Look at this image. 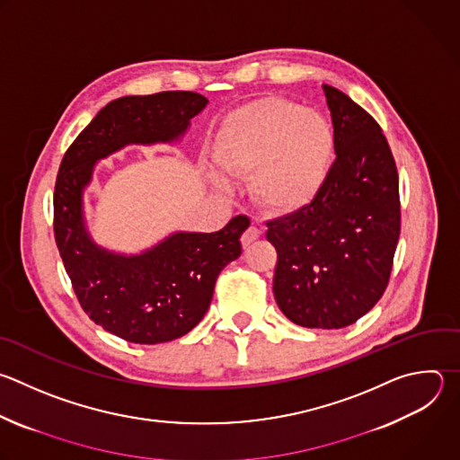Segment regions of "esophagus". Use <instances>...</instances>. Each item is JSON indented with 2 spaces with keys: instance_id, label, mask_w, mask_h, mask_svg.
I'll list each match as a JSON object with an SVG mask.
<instances>
[{
  "instance_id": "esophagus-1",
  "label": "esophagus",
  "mask_w": 460,
  "mask_h": 460,
  "mask_svg": "<svg viewBox=\"0 0 460 460\" xmlns=\"http://www.w3.org/2000/svg\"><path fill=\"white\" fill-rule=\"evenodd\" d=\"M260 234H261V231H260L256 226H251L249 229H245V233H243V234H242V238H240V242H242L243 249H247L254 240H258V238H260Z\"/></svg>"
}]
</instances>
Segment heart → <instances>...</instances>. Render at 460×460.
I'll return each mask as SVG.
<instances>
[{"label": "heart", "mask_w": 460, "mask_h": 460, "mask_svg": "<svg viewBox=\"0 0 460 460\" xmlns=\"http://www.w3.org/2000/svg\"><path fill=\"white\" fill-rule=\"evenodd\" d=\"M211 155L229 175H251L252 199L263 209L287 215L307 208L325 186L334 131L316 110L265 97L234 110L218 128ZM213 184L226 181L211 172Z\"/></svg>", "instance_id": "1"}]
</instances>
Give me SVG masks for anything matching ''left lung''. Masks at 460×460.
<instances>
[{
  "mask_svg": "<svg viewBox=\"0 0 460 460\" xmlns=\"http://www.w3.org/2000/svg\"><path fill=\"white\" fill-rule=\"evenodd\" d=\"M336 163L320 195L267 222L276 247L279 311L307 329H343L383 296L401 231L399 179L379 124L349 95L323 84Z\"/></svg>",
  "mask_w": 460,
  "mask_h": 460,
  "instance_id": "1",
  "label": "left lung"
}]
</instances>
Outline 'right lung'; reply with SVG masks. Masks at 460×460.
I'll return each mask as SVG.
<instances>
[{
  "mask_svg": "<svg viewBox=\"0 0 460 460\" xmlns=\"http://www.w3.org/2000/svg\"><path fill=\"white\" fill-rule=\"evenodd\" d=\"M208 99L195 92L128 95L108 102L65 153L54 191V233L83 311L129 343L157 345L195 329L220 270L242 252L247 217L217 233L175 231L137 254L99 245L84 220V190L99 161L126 146L181 140Z\"/></svg>",
  "mask_w": 460,
  "mask_h": 460,
  "instance_id": "add662e5",
  "label": "right lung"
}]
</instances>
